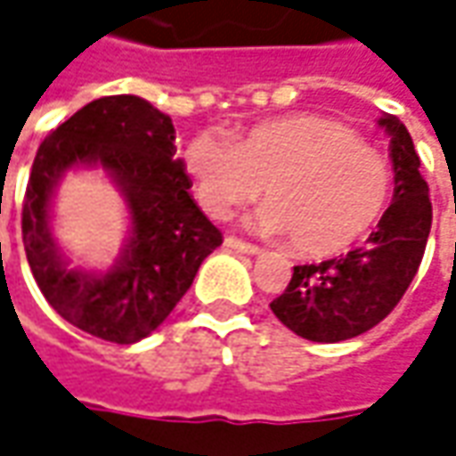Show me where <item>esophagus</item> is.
Segmentation results:
<instances>
[{"label": "esophagus", "instance_id": "esophagus-1", "mask_svg": "<svg viewBox=\"0 0 456 456\" xmlns=\"http://www.w3.org/2000/svg\"><path fill=\"white\" fill-rule=\"evenodd\" d=\"M224 244H227L229 249H234V252H241V254H259V252H262V249H259L256 244L241 241V240H237V237H227V240H224Z\"/></svg>", "mask_w": 456, "mask_h": 456}]
</instances>
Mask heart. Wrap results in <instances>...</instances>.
<instances>
[{
    "label": "heart",
    "mask_w": 456,
    "mask_h": 456,
    "mask_svg": "<svg viewBox=\"0 0 456 456\" xmlns=\"http://www.w3.org/2000/svg\"><path fill=\"white\" fill-rule=\"evenodd\" d=\"M194 200L212 219L265 200L252 227L297 254H334L364 237L392 197V164L346 124L294 114L234 132H200L182 151Z\"/></svg>",
    "instance_id": "heart-1"
}]
</instances>
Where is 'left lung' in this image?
<instances>
[{"label":"left lung","instance_id":"8db88e82","mask_svg":"<svg viewBox=\"0 0 456 456\" xmlns=\"http://www.w3.org/2000/svg\"><path fill=\"white\" fill-rule=\"evenodd\" d=\"M395 169V200L364 247L319 265H299L272 312L309 342H345L377 327L404 297L432 229L429 187L407 126L384 114Z\"/></svg>","mask_w":456,"mask_h":456}]
</instances>
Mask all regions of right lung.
<instances>
[{
  "label": "right lung",
  "instance_id": "obj_1",
  "mask_svg": "<svg viewBox=\"0 0 456 456\" xmlns=\"http://www.w3.org/2000/svg\"><path fill=\"white\" fill-rule=\"evenodd\" d=\"M175 124L147 99L89 102L39 144L21 209L27 262L45 299L77 330L114 345L150 337L187 294L222 232L189 194ZM74 166H102L123 191L133 227L102 275L72 270L51 234V197Z\"/></svg>",
  "mask_w": 456,
  "mask_h": 456
}]
</instances>
